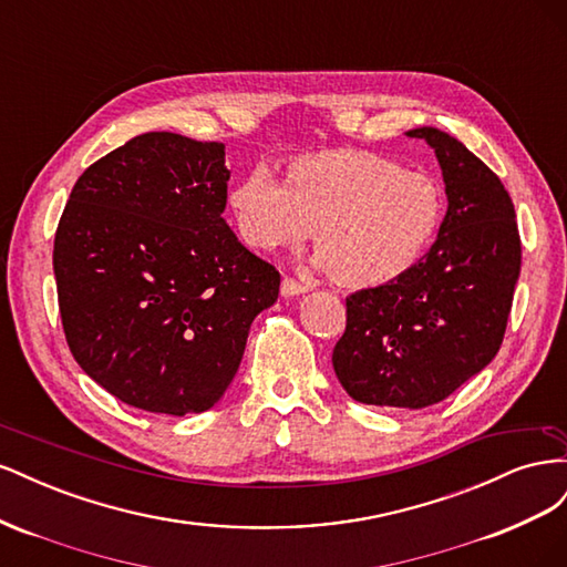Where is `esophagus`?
<instances>
[{"instance_id": "1", "label": "esophagus", "mask_w": 567, "mask_h": 567, "mask_svg": "<svg viewBox=\"0 0 567 567\" xmlns=\"http://www.w3.org/2000/svg\"><path fill=\"white\" fill-rule=\"evenodd\" d=\"M307 290H310V286L293 279V277H284V281H281V296H286V298L302 296V293H307Z\"/></svg>"}]
</instances>
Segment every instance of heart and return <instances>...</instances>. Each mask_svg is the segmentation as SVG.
Instances as JSON below:
<instances>
[{
	"mask_svg": "<svg viewBox=\"0 0 567 567\" xmlns=\"http://www.w3.org/2000/svg\"><path fill=\"white\" fill-rule=\"evenodd\" d=\"M234 227L257 250L298 248L315 235L317 265L350 288L398 279L431 248L440 186L369 151H329L288 165L286 182L255 165L229 192Z\"/></svg>",
	"mask_w": 567,
	"mask_h": 567,
	"instance_id": "obj_1",
	"label": "heart"
}]
</instances>
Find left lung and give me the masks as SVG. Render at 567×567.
<instances>
[{"mask_svg": "<svg viewBox=\"0 0 567 567\" xmlns=\"http://www.w3.org/2000/svg\"><path fill=\"white\" fill-rule=\"evenodd\" d=\"M406 136L435 151L447 215L414 267L346 300L333 369L357 402L423 409L499 352L520 277V234L502 179L458 140L437 127Z\"/></svg>", "mask_w": 567, "mask_h": 567, "instance_id": "left-lung-1", "label": "left lung"}]
</instances>
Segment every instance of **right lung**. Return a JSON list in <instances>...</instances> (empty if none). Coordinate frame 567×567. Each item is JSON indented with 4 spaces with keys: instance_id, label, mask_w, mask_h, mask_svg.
I'll return each instance as SVG.
<instances>
[{
    "instance_id": "obj_1",
    "label": "right lung",
    "mask_w": 567,
    "mask_h": 567,
    "mask_svg": "<svg viewBox=\"0 0 567 567\" xmlns=\"http://www.w3.org/2000/svg\"><path fill=\"white\" fill-rule=\"evenodd\" d=\"M225 144L146 132L84 169L54 238L59 310L82 371L153 414H200L238 371L281 277L221 217Z\"/></svg>"
}]
</instances>
